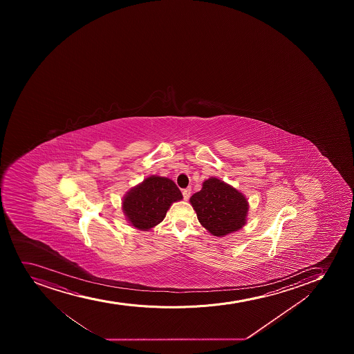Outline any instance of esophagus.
<instances>
[{
    "label": "esophagus",
    "mask_w": 354,
    "mask_h": 354,
    "mask_svg": "<svg viewBox=\"0 0 354 354\" xmlns=\"http://www.w3.org/2000/svg\"><path fill=\"white\" fill-rule=\"evenodd\" d=\"M190 194H192V189H190V188H186V189H183V198H185V200H186V201L189 200Z\"/></svg>",
    "instance_id": "esophagus-1"
}]
</instances>
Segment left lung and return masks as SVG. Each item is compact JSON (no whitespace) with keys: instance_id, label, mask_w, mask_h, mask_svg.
Here are the masks:
<instances>
[{"instance_id":"obj_1","label":"left lung","mask_w":354,"mask_h":354,"mask_svg":"<svg viewBox=\"0 0 354 354\" xmlns=\"http://www.w3.org/2000/svg\"><path fill=\"white\" fill-rule=\"evenodd\" d=\"M198 221L214 236L238 231L245 224L248 202L240 192L217 178L204 181L198 193L190 197Z\"/></svg>"}]
</instances>
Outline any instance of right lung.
<instances>
[{"instance_id":"1","label":"right lung","mask_w":354,"mask_h":354,"mask_svg":"<svg viewBox=\"0 0 354 354\" xmlns=\"http://www.w3.org/2000/svg\"><path fill=\"white\" fill-rule=\"evenodd\" d=\"M180 200L183 194L171 180L152 175L127 194L122 209L133 227L147 231L164 221L171 204Z\"/></svg>"}]
</instances>
